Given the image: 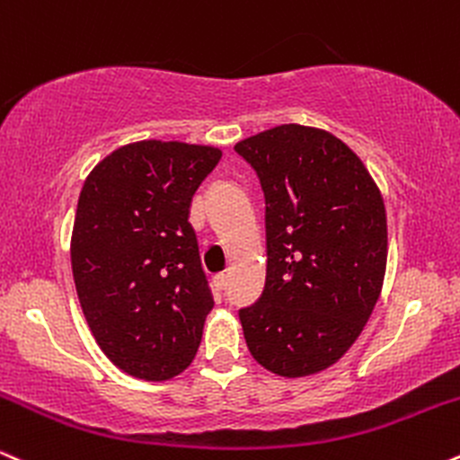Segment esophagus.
Masks as SVG:
<instances>
[{
    "label": "esophagus",
    "instance_id": "esophagus-1",
    "mask_svg": "<svg viewBox=\"0 0 460 460\" xmlns=\"http://www.w3.org/2000/svg\"><path fill=\"white\" fill-rule=\"evenodd\" d=\"M213 282H215V286H217L219 290H226V286H228V275H226V273H217V275H215Z\"/></svg>",
    "mask_w": 460,
    "mask_h": 460
}]
</instances>
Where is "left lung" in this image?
Wrapping results in <instances>:
<instances>
[{
	"label": "left lung",
	"mask_w": 460,
	"mask_h": 460,
	"mask_svg": "<svg viewBox=\"0 0 460 460\" xmlns=\"http://www.w3.org/2000/svg\"><path fill=\"white\" fill-rule=\"evenodd\" d=\"M234 150L264 193L267 279L239 318L253 359L279 376L329 368L358 340L381 295L387 219L379 187L347 144L282 124Z\"/></svg>",
	"instance_id": "1"
}]
</instances>
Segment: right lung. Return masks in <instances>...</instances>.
<instances>
[{"instance_id": "obj_1", "label": "right lung", "mask_w": 460, "mask_h": 460, "mask_svg": "<svg viewBox=\"0 0 460 460\" xmlns=\"http://www.w3.org/2000/svg\"><path fill=\"white\" fill-rule=\"evenodd\" d=\"M221 150L146 139L113 150L81 189L70 262L102 353L146 381L176 376L202 340L213 293L189 224Z\"/></svg>"}]
</instances>
